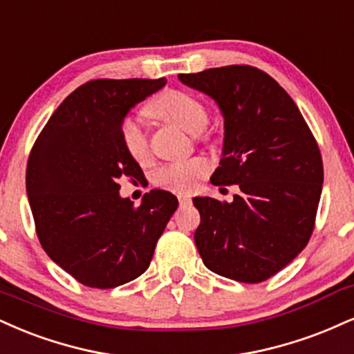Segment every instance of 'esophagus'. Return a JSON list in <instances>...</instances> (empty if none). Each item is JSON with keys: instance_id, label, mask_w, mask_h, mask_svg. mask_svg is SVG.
I'll return each instance as SVG.
<instances>
[{"instance_id": "1", "label": "esophagus", "mask_w": 354, "mask_h": 354, "mask_svg": "<svg viewBox=\"0 0 354 354\" xmlns=\"http://www.w3.org/2000/svg\"><path fill=\"white\" fill-rule=\"evenodd\" d=\"M178 201H180V206H188V204H191V198L189 196L180 194L178 196Z\"/></svg>"}]
</instances>
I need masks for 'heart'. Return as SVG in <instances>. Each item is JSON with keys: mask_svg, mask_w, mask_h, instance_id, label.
<instances>
[{"mask_svg": "<svg viewBox=\"0 0 354 354\" xmlns=\"http://www.w3.org/2000/svg\"><path fill=\"white\" fill-rule=\"evenodd\" d=\"M147 112L151 117L194 133L198 138L206 136L204 127L209 122V110L203 100L188 92L165 91L148 104ZM120 135L123 147L131 158L140 163L148 158V138L138 122L133 118H125L122 122ZM206 173L207 165L204 160L176 161L156 169L153 181L160 188L176 191V193H191Z\"/></svg>", "mask_w": 354, "mask_h": 354, "instance_id": "heart-1", "label": "heart"}]
</instances>
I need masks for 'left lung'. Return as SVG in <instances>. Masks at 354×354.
Here are the masks:
<instances>
[{
  "label": "left lung",
  "mask_w": 354,
  "mask_h": 354,
  "mask_svg": "<svg viewBox=\"0 0 354 354\" xmlns=\"http://www.w3.org/2000/svg\"><path fill=\"white\" fill-rule=\"evenodd\" d=\"M180 80L216 100L224 148L212 185H237L232 203L194 198L201 224L194 242L214 274L259 283L308 244L323 186L317 140L292 97L252 66H225Z\"/></svg>",
  "instance_id": "8db88e82"
}]
</instances>
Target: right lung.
I'll list each match as a JSON object with an SVG mask.
<instances>
[{
  "label": "right lung",
  "instance_id": "obj_1",
  "mask_svg": "<svg viewBox=\"0 0 354 354\" xmlns=\"http://www.w3.org/2000/svg\"><path fill=\"white\" fill-rule=\"evenodd\" d=\"M165 84L163 77L88 80L55 109L34 142L26 191L37 237L87 287L113 288L142 275L178 207L163 189L145 194L140 206L118 194V181L143 174L122 143L123 118Z\"/></svg>",
  "mask_w": 354,
  "mask_h": 354
}]
</instances>
